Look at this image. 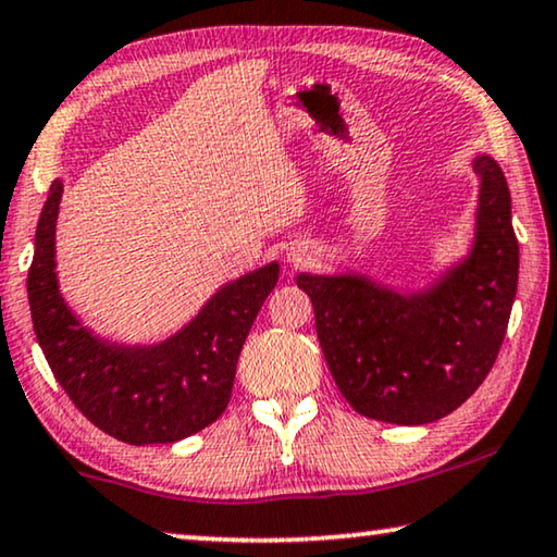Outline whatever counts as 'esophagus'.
<instances>
[{
	"label": "esophagus",
	"mask_w": 557,
	"mask_h": 557,
	"mask_svg": "<svg viewBox=\"0 0 557 557\" xmlns=\"http://www.w3.org/2000/svg\"><path fill=\"white\" fill-rule=\"evenodd\" d=\"M306 259H309V253H306L301 246H298V248H292V253H288V261H292L294 265H298V263H304Z\"/></svg>",
	"instance_id": "esophagus-1"
}]
</instances>
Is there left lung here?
Wrapping results in <instances>:
<instances>
[{
	"label": "left lung",
	"instance_id": "obj_1",
	"mask_svg": "<svg viewBox=\"0 0 557 557\" xmlns=\"http://www.w3.org/2000/svg\"><path fill=\"white\" fill-rule=\"evenodd\" d=\"M480 175L478 236L437 286L401 296L361 276L296 278L338 392L359 414L426 424L455 412L493 369L518 292L520 248L510 190L493 158Z\"/></svg>",
	"mask_w": 557,
	"mask_h": 557
}]
</instances>
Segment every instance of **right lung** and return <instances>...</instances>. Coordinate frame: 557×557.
Here are the masks:
<instances>
[{
	"label": "right lung",
	"instance_id": "add662e5",
	"mask_svg": "<svg viewBox=\"0 0 557 557\" xmlns=\"http://www.w3.org/2000/svg\"><path fill=\"white\" fill-rule=\"evenodd\" d=\"M62 183L54 181L37 223L27 294L47 364L79 412L127 445H168L213 424L228 407L244 342L278 263L223 286L188 326L158 346H120L79 324L60 296L54 223Z\"/></svg>",
	"mask_w": 557,
	"mask_h": 557
}]
</instances>
